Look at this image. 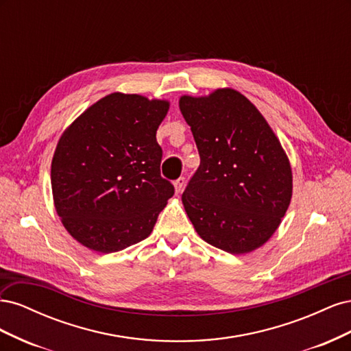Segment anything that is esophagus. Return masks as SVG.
<instances>
[{"instance_id": "1", "label": "esophagus", "mask_w": 351, "mask_h": 351, "mask_svg": "<svg viewBox=\"0 0 351 351\" xmlns=\"http://www.w3.org/2000/svg\"><path fill=\"white\" fill-rule=\"evenodd\" d=\"M174 187H176V192L180 193L184 187V177H178L176 182H174Z\"/></svg>"}]
</instances>
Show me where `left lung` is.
Segmentation results:
<instances>
[{"label":"left lung","mask_w":351,"mask_h":351,"mask_svg":"<svg viewBox=\"0 0 351 351\" xmlns=\"http://www.w3.org/2000/svg\"><path fill=\"white\" fill-rule=\"evenodd\" d=\"M180 110L200 156L182 196L197 234L228 253L258 249L278 228L291 199V168L277 136L232 89L183 97Z\"/></svg>","instance_id":"8db88e82"}]
</instances>
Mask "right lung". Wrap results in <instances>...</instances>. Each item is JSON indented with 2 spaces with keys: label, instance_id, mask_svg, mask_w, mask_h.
<instances>
[{
  "label": "right lung",
  "instance_id": "obj_1",
  "mask_svg": "<svg viewBox=\"0 0 351 351\" xmlns=\"http://www.w3.org/2000/svg\"><path fill=\"white\" fill-rule=\"evenodd\" d=\"M167 101L111 93L62 133L52 158L57 214L83 246L119 252L151 234L174 186L161 177L156 130Z\"/></svg>",
  "mask_w": 351,
  "mask_h": 351
}]
</instances>
